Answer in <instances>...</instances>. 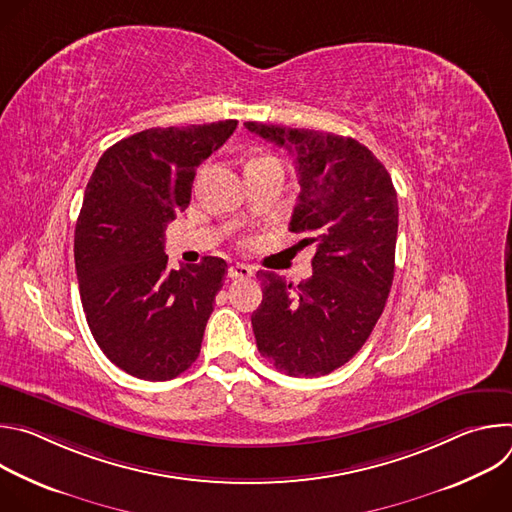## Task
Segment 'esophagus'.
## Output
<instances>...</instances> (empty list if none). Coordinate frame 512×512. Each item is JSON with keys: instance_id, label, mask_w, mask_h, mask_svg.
I'll use <instances>...</instances> for the list:
<instances>
[{"instance_id": "1", "label": "esophagus", "mask_w": 512, "mask_h": 512, "mask_svg": "<svg viewBox=\"0 0 512 512\" xmlns=\"http://www.w3.org/2000/svg\"><path fill=\"white\" fill-rule=\"evenodd\" d=\"M251 275H253V269L249 265L237 263V265L229 267V277L231 279H245V277H251Z\"/></svg>"}]
</instances>
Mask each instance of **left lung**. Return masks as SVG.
<instances>
[{
	"label": "left lung",
	"instance_id": "8db88e82",
	"mask_svg": "<svg viewBox=\"0 0 512 512\" xmlns=\"http://www.w3.org/2000/svg\"><path fill=\"white\" fill-rule=\"evenodd\" d=\"M294 158L300 196L289 231L316 245L298 285L259 271L251 324L261 356L289 377H322L348 362L381 318L395 273L397 192L385 166L352 137L247 121Z\"/></svg>",
	"mask_w": 512,
	"mask_h": 512
}]
</instances>
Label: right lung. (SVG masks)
<instances>
[{"mask_svg": "<svg viewBox=\"0 0 512 512\" xmlns=\"http://www.w3.org/2000/svg\"><path fill=\"white\" fill-rule=\"evenodd\" d=\"M235 119L154 127L101 156L75 229V267L93 338L121 371L168 381L200 354L227 261L168 269L166 227L190 204L196 168L233 135Z\"/></svg>", "mask_w": 512, "mask_h": 512, "instance_id": "obj_1", "label": "right lung"}]
</instances>
